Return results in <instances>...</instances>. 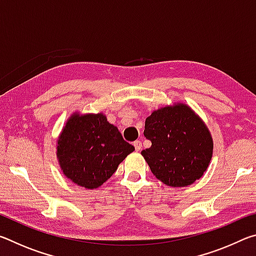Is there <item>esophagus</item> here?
<instances>
[{"mask_svg": "<svg viewBox=\"0 0 256 256\" xmlns=\"http://www.w3.org/2000/svg\"><path fill=\"white\" fill-rule=\"evenodd\" d=\"M133 146H134V148H136V151H140V150H141V148H142V144H141V141H138V140L134 141V142H133Z\"/></svg>", "mask_w": 256, "mask_h": 256, "instance_id": "1", "label": "esophagus"}]
</instances>
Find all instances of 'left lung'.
Wrapping results in <instances>:
<instances>
[{
    "label": "left lung",
    "mask_w": 256,
    "mask_h": 256,
    "mask_svg": "<svg viewBox=\"0 0 256 256\" xmlns=\"http://www.w3.org/2000/svg\"><path fill=\"white\" fill-rule=\"evenodd\" d=\"M142 150L152 174L172 188H184L201 178L209 167L214 140L206 123L192 108L175 102L154 110L146 120Z\"/></svg>",
    "instance_id": "obj_1"
}]
</instances>
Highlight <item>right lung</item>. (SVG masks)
<instances>
[{
    "label": "right lung",
    "mask_w": 256,
    "mask_h": 256,
    "mask_svg": "<svg viewBox=\"0 0 256 256\" xmlns=\"http://www.w3.org/2000/svg\"><path fill=\"white\" fill-rule=\"evenodd\" d=\"M60 170L86 190L102 186L134 151L106 115L73 112L56 141Z\"/></svg>",
    "instance_id": "right-lung-1"
}]
</instances>
